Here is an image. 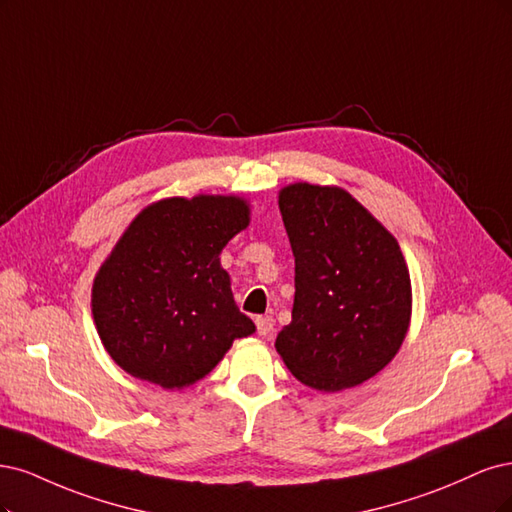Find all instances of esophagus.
Here are the masks:
<instances>
[{
  "label": "esophagus",
  "mask_w": 512,
  "mask_h": 512,
  "mask_svg": "<svg viewBox=\"0 0 512 512\" xmlns=\"http://www.w3.org/2000/svg\"><path fill=\"white\" fill-rule=\"evenodd\" d=\"M255 325H257V334L259 336H268L272 329H274V319L272 317H257Z\"/></svg>",
  "instance_id": "obj_1"
}]
</instances>
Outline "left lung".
<instances>
[{
	"label": "left lung",
	"instance_id": "1",
	"mask_svg": "<svg viewBox=\"0 0 512 512\" xmlns=\"http://www.w3.org/2000/svg\"><path fill=\"white\" fill-rule=\"evenodd\" d=\"M295 257L291 323L276 351L319 391L368 381L400 351L412 308L400 244L351 193L295 183L278 193Z\"/></svg>",
	"mask_w": 512,
	"mask_h": 512
}]
</instances>
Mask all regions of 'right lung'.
Instances as JSON below:
<instances>
[{
    "instance_id": "right-lung-1",
    "label": "right lung",
    "mask_w": 512,
    "mask_h": 512,
    "mask_svg": "<svg viewBox=\"0 0 512 512\" xmlns=\"http://www.w3.org/2000/svg\"><path fill=\"white\" fill-rule=\"evenodd\" d=\"M249 212L236 195L168 197L131 221L91 291L97 334L127 374L183 389L255 332L219 259Z\"/></svg>"
}]
</instances>
